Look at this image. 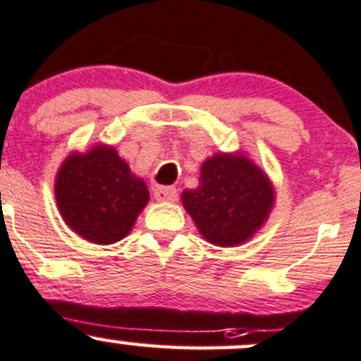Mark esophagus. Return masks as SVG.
<instances>
[{"instance_id": "34e87169", "label": "esophagus", "mask_w": 361, "mask_h": 361, "mask_svg": "<svg viewBox=\"0 0 361 361\" xmlns=\"http://www.w3.org/2000/svg\"><path fill=\"white\" fill-rule=\"evenodd\" d=\"M154 199L159 202H174L178 199V190L174 187H156Z\"/></svg>"}]
</instances>
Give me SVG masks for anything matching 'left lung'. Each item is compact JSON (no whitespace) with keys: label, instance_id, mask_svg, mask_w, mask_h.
Masks as SVG:
<instances>
[{"label":"left lung","instance_id":"8db88e82","mask_svg":"<svg viewBox=\"0 0 361 361\" xmlns=\"http://www.w3.org/2000/svg\"><path fill=\"white\" fill-rule=\"evenodd\" d=\"M200 185L181 200L205 240L219 247L247 241L272 207L267 176L245 156L217 154L202 164Z\"/></svg>","mask_w":361,"mask_h":361}]
</instances>
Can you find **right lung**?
<instances>
[{
    "instance_id": "obj_1",
    "label": "right lung",
    "mask_w": 361,
    "mask_h": 361,
    "mask_svg": "<svg viewBox=\"0 0 361 361\" xmlns=\"http://www.w3.org/2000/svg\"><path fill=\"white\" fill-rule=\"evenodd\" d=\"M65 223L99 245L120 241L149 202L147 185L130 173L113 147L99 145L61 164L54 185Z\"/></svg>"
}]
</instances>
